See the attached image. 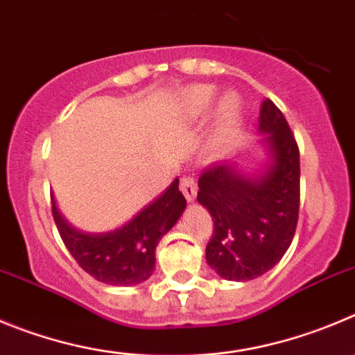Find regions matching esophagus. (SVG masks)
I'll return each instance as SVG.
<instances>
[{
	"mask_svg": "<svg viewBox=\"0 0 355 355\" xmlns=\"http://www.w3.org/2000/svg\"><path fill=\"white\" fill-rule=\"evenodd\" d=\"M180 191L184 193L185 200L187 201H194L196 200V194H198V185L194 182L193 177H184L180 180Z\"/></svg>",
	"mask_w": 355,
	"mask_h": 355,
	"instance_id": "34e87169",
	"label": "esophagus"
}]
</instances>
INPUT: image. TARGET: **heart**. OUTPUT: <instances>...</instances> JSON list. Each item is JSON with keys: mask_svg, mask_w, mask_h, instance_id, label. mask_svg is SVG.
<instances>
[{"mask_svg": "<svg viewBox=\"0 0 355 355\" xmlns=\"http://www.w3.org/2000/svg\"><path fill=\"white\" fill-rule=\"evenodd\" d=\"M217 98V87L196 84L185 89L180 96L182 114L187 119H200L207 114ZM243 119V101L236 92H226L215 108L214 128L208 137V147L214 154H224L233 145Z\"/></svg>", "mask_w": 355, "mask_h": 355, "instance_id": "b5f03b06", "label": "heart"}]
</instances>
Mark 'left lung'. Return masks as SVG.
<instances>
[{"label":"left lung","mask_w":355,"mask_h":355,"mask_svg":"<svg viewBox=\"0 0 355 355\" xmlns=\"http://www.w3.org/2000/svg\"><path fill=\"white\" fill-rule=\"evenodd\" d=\"M259 132L268 161L250 175L236 161L201 173L198 201L214 218L207 263L226 280L270 271L291 247L300 214V148L271 99L261 103Z\"/></svg>","instance_id":"obj_1"}]
</instances>
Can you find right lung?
<instances>
[{
    "label": "right lung",
    "instance_id": "right-lung-1",
    "mask_svg": "<svg viewBox=\"0 0 355 355\" xmlns=\"http://www.w3.org/2000/svg\"><path fill=\"white\" fill-rule=\"evenodd\" d=\"M178 178L141 208L135 217L108 233H84L73 227L52 200L55 226L73 259L96 280L108 286H137L145 282L155 268V247L185 210Z\"/></svg>",
    "mask_w": 355,
    "mask_h": 355
}]
</instances>
